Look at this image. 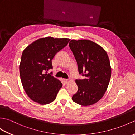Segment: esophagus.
<instances>
[{
  "instance_id": "obj_1",
  "label": "esophagus",
  "mask_w": 135,
  "mask_h": 135,
  "mask_svg": "<svg viewBox=\"0 0 135 135\" xmlns=\"http://www.w3.org/2000/svg\"><path fill=\"white\" fill-rule=\"evenodd\" d=\"M63 81H64V83L65 84H67V83H68V82H69L68 79H63Z\"/></svg>"
}]
</instances>
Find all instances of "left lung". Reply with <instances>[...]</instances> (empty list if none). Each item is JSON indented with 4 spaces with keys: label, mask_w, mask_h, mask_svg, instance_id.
I'll list each match as a JSON object with an SVG mask.
<instances>
[{
    "label": "left lung",
    "mask_w": 135,
    "mask_h": 135,
    "mask_svg": "<svg viewBox=\"0 0 135 135\" xmlns=\"http://www.w3.org/2000/svg\"><path fill=\"white\" fill-rule=\"evenodd\" d=\"M69 46L76 59L79 74L78 91L73 101L82 106L93 105L104 95L110 82L111 67L107 53L101 46L87 40L70 41Z\"/></svg>",
    "instance_id": "obj_1"
}]
</instances>
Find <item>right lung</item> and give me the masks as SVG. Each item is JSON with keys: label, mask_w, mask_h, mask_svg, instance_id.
<instances>
[{"label": "right lung", "mask_w": 135, "mask_h": 135, "mask_svg": "<svg viewBox=\"0 0 135 135\" xmlns=\"http://www.w3.org/2000/svg\"><path fill=\"white\" fill-rule=\"evenodd\" d=\"M68 38L48 37L37 40L23 51L20 65L22 84L29 98L41 105L55 101L62 86L48 71L52 69V60L70 41Z\"/></svg>", "instance_id": "add662e5"}]
</instances>
